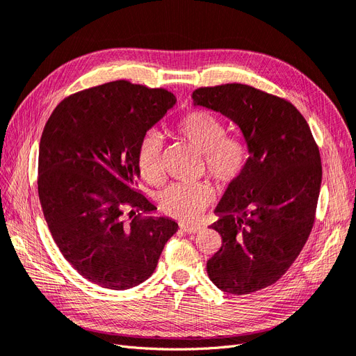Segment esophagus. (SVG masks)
<instances>
[{
	"label": "esophagus",
	"mask_w": 356,
	"mask_h": 356,
	"mask_svg": "<svg viewBox=\"0 0 356 356\" xmlns=\"http://www.w3.org/2000/svg\"><path fill=\"white\" fill-rule=\"evenodd\" d=\"M181 229L188 234H196L202 230L200 225H188V224H181Z\"/></svg>",
	"instance_id": "esophagus-1"
}]
</instances>
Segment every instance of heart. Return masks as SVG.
<instances>
[{"instance_id":"obj_1","label":"heart","mask_w":356,"mask_h":356,"mask_svg":"<svg viewBox=\"0 0 356 356\" xmlns=\"http://www.w3.org/2000/svg\"><path fill=\"white\" fill-rule=\"evenodd\" d=\"M174 132L203 153L208 175L221 187L234 184L243 175L250 160V149L238 135L225 134V126L217 115L204 110H191L172 124ZM160 136L149 131L139 139L136 147V166L141 177L157 184L161 179ZM212 202V190L197 184H174L160 196V207L166 215L184 222L200 218Z\"/></svg>"}]
</instances>
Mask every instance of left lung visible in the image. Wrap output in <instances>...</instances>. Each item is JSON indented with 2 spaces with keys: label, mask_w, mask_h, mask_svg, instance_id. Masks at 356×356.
Returning a JSON list of instances; mask_svg holds the SVG:
<instances>
[{
  "label": "left lung",
  "mask_w": 356,
  "mask_h": 356,
  "mask_svg": "<svg viewBox=\"0 0 356 356\" xmlns=\"http://www.w3.org/2000/svg\"><path fill=\"white\" fill-rule=\"evenodd\" d=\"M191 98L238 124L250 149L243 175L215 209L221 218L211 227L222 245L207 270L224 293L251 294L281 279L309 239L322 181L319 147L293 104L252 86L199 88Z\"/></svg>",
  "instance_id": "left-lung-1"
}]
</instances>
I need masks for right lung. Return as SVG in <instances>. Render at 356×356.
Here are the masks:
<instances>
[{
  "mask_svg": "<svg viewBox=\"0 0 356 356\" xmlns=\"http://www.w3.org/2000/svg\"><path fill=\"white\" fill-rule=\"evenodd\" d=\"M177 98L126 80L67 96L44 126L38 196L65 260L88 281L129 289L153 275L178 230L136 188L139 139Z\"/></svg>",
  "mask_w": 356,
  "mask_h": 356,
  "instance_id": "add662e5",
  "label": "right lung"
}]
</instances>
